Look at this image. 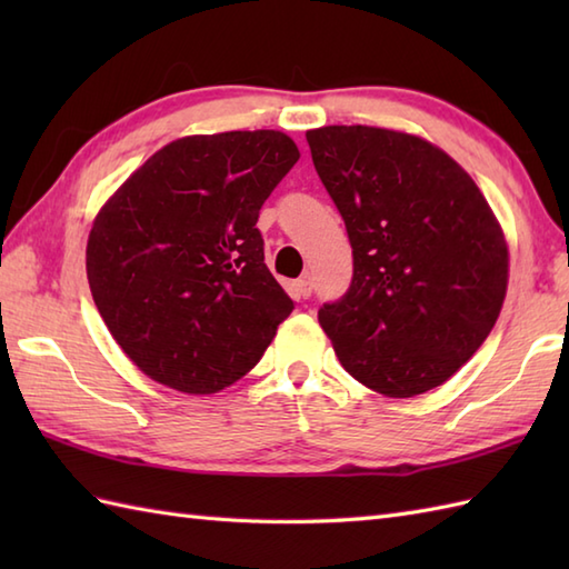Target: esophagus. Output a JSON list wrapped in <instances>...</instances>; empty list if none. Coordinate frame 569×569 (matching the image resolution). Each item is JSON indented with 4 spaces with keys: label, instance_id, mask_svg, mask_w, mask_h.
<instances>
[{
    "label": "esophagus",
    "instance_id": "obj_1",
    "mask_svg": "<svg viewBox=\"0 0 569 569\" xmlns=\"http://www.w3.org/2000/svg\"><path fill=\"white\" fill-rule=\"evenodd\" d=\"M293 291H296V296L298 298H310V293H312V281H310V276H303V278H298V281L293 283Z\"/></svg>",
    "mask_w": 569,
    "mask_h": 569
}]
</instances>
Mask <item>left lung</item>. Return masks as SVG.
Returning a JSON list of instances; mask_svg holds the SVG:
<instances>
[{"instance_id":"obj_1","label":"left lung","mask_w":569,"mask_h":569,"mask_svg":"<svg viewBox=\"0 0 569 569\" xmlns=\"http://www.w3.org/2000/svg\"><path fill=\"white\" fill-rule=\"evenodd\" d=\"M306 139L355 257L347 293L318 310L322 330L367 389L426 393L499 318L509 249L497 217L465 168L426 139L361 124Z\"/></svg>"}]
</instances>
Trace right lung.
<instances>
[{
	"mask_svg": "<svg viewBox=\"0 0 569 569\" xmlns=\"http://www.w3.org/2000/svg\"><path fill=\"white\" fill-rule=\"evenodd\" d=\"M298 159L293 139L273 129L186 137L94 217V306L147 377L217 393L257 367L293 310L263 263L259 210Z\"/></svg>",
	"mask_w": 569,
	"mask_h": 569,
	"instance_id": "right-lung-1",
	"label": "right lung"
}]
</instances>
